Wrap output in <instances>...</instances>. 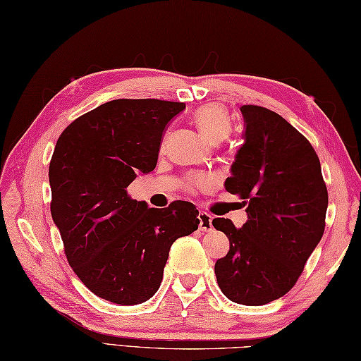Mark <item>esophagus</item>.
I'll return each instance as SVG.
<instances>
[{"label":"esophagus","mask_w":361,"mask_h":361,"mask_svg":"<svg viewBox=\"0 0 361 361\" xmlns=\"http://www.w3.org/2000/svg\"><path fill=\"white\" fill-rule=\"evenodd\" d=\"M198 220H200V231L203 232H211L214 229L212 226V216L206 214V212H200L198 214Z\"/></svg>","instance_id":"34e87169"}]
</instances>
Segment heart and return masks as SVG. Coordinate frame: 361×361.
<instances>
[{"mask_svg": "<svg viewBox=\"0 0 361 361\" xmlns=\"http://www.w3.org/2000/svg\"><path fill=\"white\" fill-rule=\"evenodd\" d=\"M195 121L204 137L212 142H220L224 138H228L232 129L229 112L220 104H204L197 109ZM214 183L211 175L206 173H195L189 177L188 188L190 190L207 188Z\"/></svg>", "mask_w": 361, "mask_h": 361, "instance_id": "b5f03b06", "label": "heart"}]
</instances>
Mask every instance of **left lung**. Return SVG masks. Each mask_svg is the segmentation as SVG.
<instances>
[{
    "label": "left lung",
    "instance_id": "1",
    "mask_svg": "<svg viewBox=\"0 0 361 361\" xmlns=\"http://www.w3.org/2000/svg\"><path fill=\"white\" fill-rule=\"evenodd\" d=\"M241 114L245 145L224 186L247 206V221L237 229L212 220L231 243L215 275L229 300L262 306L295 286L323 237L328 189L317 152L294 126L262 106L245 104Z\"/></svg>",
    "mask_w": 361,
    "mask_h": 361
}]
</instances>
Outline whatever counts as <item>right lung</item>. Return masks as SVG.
<instances>
[{
    "label": "right lung",
    "instance_id": "1",
    "mask_svg": "<svg viewBox=\"0 0 361 361\" xmlns=\"http://www.w3.org/2000/svg\"><path fill=\"white\" fill-rule=\"evenodd\" d=\"M186 107L164 99H114L63 130L49 164L50 214L73 272L99 298L145 303L158 290L172 243L198 229L189 201L164 209L133 200L137 173L157 166L166 124Z\"/></svg>",
    "mask_w": 361,
    "mask_h": 361
}]
</instances>
